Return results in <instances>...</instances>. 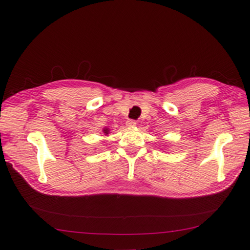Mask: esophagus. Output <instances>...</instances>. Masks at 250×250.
I'll use <instances>...</instances> for the list:
<instances>
[{
    "label": "esophagus",
    "instance_id": "obj_1",
    "mask_svg": "<svg viewBox=\"0 0 250 250\" xmlns=\"http://www.w3.org/2000/svg\"><path fill=\"white\" fill-rule=\"evenodd\" d=\"M126 126H129V128H133V126L136 125V121L135 120H131L129 119L128 121H126Z\"/></svg>",
    "mask_w": 250,
    "mask_h": 250
}]
</instances>
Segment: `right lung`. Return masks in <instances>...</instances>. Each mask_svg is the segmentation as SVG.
<instances>
[{
	"instance_id": "obj_1",
	"label": "right lung",
	"mask_w": 250,
	"mask_h": 250,
	"mask_svg": "<svg viewBox=\"0 0 250 250\" xmlns=\"http://www.w3.org/2000/svg\"><path fill=\"white\" fill-rule=\"evenodd\" d=\"M103 132H104L105 134H108V130H107V129H104V130H103Z\"/></svg>"
}]
</instances>
